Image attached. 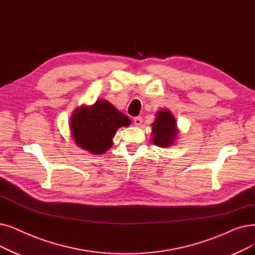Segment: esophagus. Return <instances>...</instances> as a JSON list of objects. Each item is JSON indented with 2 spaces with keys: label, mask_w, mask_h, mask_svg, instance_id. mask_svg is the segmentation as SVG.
Instances as JSON below:
<instances>
[{
  "label": "esophagus",
  "mask_w": 255,
  "mask_h": 255,
  "mask_svg": "<svg viewBox=\"0 0 255 255\" xmlns=\"http://www.w3.org/2000/svg\"><path fill=\"white\" fill-rule=\"evenodd\" d=\"M133 123H134V125H135V126H140V125H141V123H142V119H141V117H135V118L133 119Z\"/></svg>",
  "instance_id": "obj_1"
}]
</instances>
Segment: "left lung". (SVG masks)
I'll use <instances>...</instances> for the list:
<instances>
[{"label": "left lung", "instance_id": "1", "mask_svg": "<svg viewBox=\"0 0 255 255\" xmlns=\"http://www.w3.org/2000/svg\"><path fill=\"white\" fill-rule=\"evenodd\" d=\"M176 125V120L169 110H159L156 120L152 124L153 142L155 145L161 148L172 146L178 133Z\"/></svg>", "mask_w": 255, "mask_h": 255}]
</instances>
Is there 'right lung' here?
<instances>
[{"label": "right lung", "instance_id": "add662e5", "mask_svg": "<svg viewBox=\"0 0 255 255\" xmlns=\"http://www.w3.org/2000/svg\"><path fill=\"white\" fill-rule=\"evenodd\" d=\"M130 125L128 117L106 100L75 110L71 131L77 146L94 154H103L113 146V137L122 126Z\"/></svg>", "mask_w": 255, "mask_h": 255}]
</instances>
